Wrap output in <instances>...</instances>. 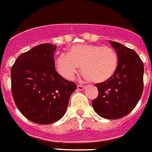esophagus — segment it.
I'll use <instances>...</instances> for the list:
<instances>
[{
  "instance_id": "1",
  "label": "esophagus",
  "mask_w": 152,
  "mask_h": 152,
  "mask_svg": "<svg viewBox=\"0 0 152 152\" xmlns=\"http://www.w3.org/2000/svg\"><path fill=\"white\" fill-rule=\"evenodd\" d=\"M84 88H85V86H84V85H77V89L80 91H82Z\"/></svg>"
}]
</instances>
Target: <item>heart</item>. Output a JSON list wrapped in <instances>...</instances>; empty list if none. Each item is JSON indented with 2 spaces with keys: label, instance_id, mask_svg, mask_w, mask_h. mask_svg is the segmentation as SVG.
<instances>
[{
  "label": "heart",
  "instance_id": "obj_1",
  "mask_svg": "<svg viewBox=\"0 0 152 152\" xmlns=\"http://www.w3.org/2000/svg\"><path fill=\"white\" fill-rule=\"evenodd\" d=\"M119 59L114 48L96 45H75L68 55L61 54L56 60V71L66 80H72L79 67L84 77L93 83H104L117 70Z\"/></svg>",
  "mask_w": 152,
  "mask_h": 152
}]
</instances>
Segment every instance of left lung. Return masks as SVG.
I'll use <instances>...</instances> for the list:
<instances>
[{
  "mask_svg": "<svg viewBox=\"0 0 152 152\" xmlns=\"http://www.w3.org/2000/svg\"><path fill=\"white\" fill-rule=\"evenodd\" d=\"M115 49L119 63L112 78L96 84L99 95L91 105L99 116L116 120L132 111L143 90V64L135 51L110 40Z\"/></svg>",
  "mask_w": 152,
  "mask_h": 152,
  "instance_id": "left-lung-1",
  "label": "left lung"
}]
</instances>
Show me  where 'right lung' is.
Here are the masks:
<instances>
[{
  "mask_svg": "<svg viewBox=\"0 0 152 152\" xmlns=\"http://www.w3.org/2000/svg\"><path fill=\"white\" fill-rule=\"evenodd\" d=\"M56 45L42 44L17 57L11 69L12 94L24 116L38 124L63 117L76 89L55 69Z\"/></svg>",
  "mask_w": 152,
  "mask_h": 152,
  "instance_id": "1",
  "label": "right lung"
}]
</instances>
